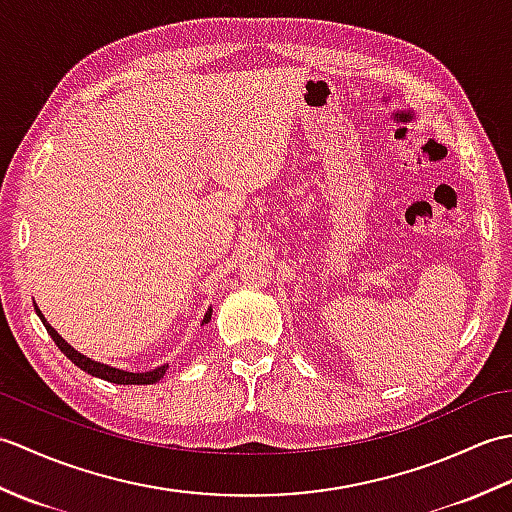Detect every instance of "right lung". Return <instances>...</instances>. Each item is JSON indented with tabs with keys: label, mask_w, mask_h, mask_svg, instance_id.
Returning a JSON list of instances; mask_svg holds the SVG:
<instances>
[{
	"label": "right lung",
	"mask_w": 512,
	"mask_h": 512,
	"mask_svg": "<svg viewBox=\"0 0 512 512\" xmlns=\"http://www.w3.org/2000/svg\"><path fill=\"white\" fill-rule=\"evenodd\" d=\"M35 312L39 314V319H41V323L46 325V330H48V334L52 336V341L57 343V347L59 350L70 358V361L76 365V367H81L83 372H88V374H92V376H96V378H103V380H107V383H116V385H154V383H158V380L165 376V372H167V367L169 365H160V367H156V369H151V372H125V369H116V367H110V365H103V363H99V361H92V358H88V356H83L81 352H76L72 345H68L65 343V339L63 336H59V332L52 328V325L46 321V317H43L41 314V310L35 306ZM211 321V310L204 314V321L202 323H209Z\"/></svg>",
	"instance_id": "right-lung-1"
}]
</instances>
